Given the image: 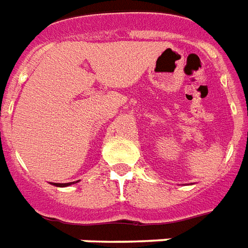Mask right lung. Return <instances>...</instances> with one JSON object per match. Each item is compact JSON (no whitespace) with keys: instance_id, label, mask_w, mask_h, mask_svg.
Returning <instances> with one entry per match:
<instances>
[{"instance_id":"right-lung-1","label":"right lung","mask_w":248,"mask_h":248,"mask_svg":"<svg viewBox=\"0 0 248 248\" xmlns=\"http://www.w3.org/2000/svg\"><path fill=\"white\" fill-rule=\"evenodd\" d=\"M78 182V181H77ZM77 182H70V183H54V186L57 187H66V186H70V185H74Z\"/></svg>"}]
</instances>
